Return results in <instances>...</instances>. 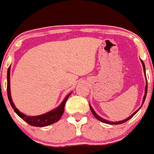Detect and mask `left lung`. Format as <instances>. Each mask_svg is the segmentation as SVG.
<instances>
[{"label":"left lung","instance_id":"8db88e82","mask_svg":"<svg viewBox=\"0 0 154 154\" xmlns=\"http://www.w3.org/2000/svg\"><path fill=\"white\" fill-rule=\"evenodd\" d=\"M141 62H142L143 66V71H144L145 75H146V69H145V64H144L143 61L142 60H141ZM147 91H148V83H146V88H145V95H144V97H143V103H142V105H143V104L144 101H145V99H146V95H147ZM141 106L140 107L139 109H137V110H136V111H135V112H134L133 114H132L131 116H129L128 118H127L126 119H124V120H122V121H119V122H109V121H108V120H106V119H103V118H101V117H100V116H98V114H97L95 112V111L93 110V108H92L91 106L90 105V108H91V111H92V113H93V115H94L95 117L96 118V119H98V120H99V121L102 122L106 123V124H109V125H120V124L125 123V122L128 121L129 119H131V118L132 117V116H133L134 115H135V114H136V113H137V111H138L140 110V109Z\"/></svg>","mask_w":154,"mask_h":154}]
</instances>
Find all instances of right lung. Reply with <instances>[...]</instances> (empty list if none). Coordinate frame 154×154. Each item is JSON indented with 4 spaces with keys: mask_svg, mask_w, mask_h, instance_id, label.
Returning <instances> with one entry per match:
<instances>
[{
    "mask_svg": "<svg viewBox=\"0 0 154 154\" xmlns=\"http://www.w3.org/2000/svg\"><path fill=\"white\" fill-rule=\"evenodd\" d=\"M10 69L11 66L8 67V72H7V94H8V98L10 102L11 106L13 108V109L14 110L15 112L17 113V115H18L20 118H22L23 120H24V121H25L26 122H27L29 125L34 127L48 126V125H52V124L59 121L60 118L62 116L63 111H64V106L66 100L68 99V98L69 97V95H71L72 93L67 95L66 98H64V100L62 101V103L60 104L59 106H58L56 109H54V110L49 111V112L45 113V114H42V115L35 116H26L25 114H24L23 113H21L20 111L16 108L13 101H12L10 90Z\"/></svg>",
    "mask_w": 154,
    "mask_h": 154,
    "instance_id": "1",
    "label": "right lung"
}]
</instances>
